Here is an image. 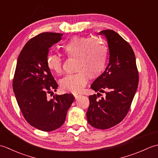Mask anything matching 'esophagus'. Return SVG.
<instances>
[{"mask_svg": "<svg viewBox=\"0 0 158 158\" xmlns=\"http://www.w3.org/2000/svg\"><path fill=\"white\" fill-rule=\"evenodd\" d=\"M73 95H74V96H75V99H76V98H78L79 96H81V94H74Z\"/></svg>", "mask_w": 158, "mask_h": 158, "instance_id": "esophagus-1", "label": "esophagus"}]
</instances>
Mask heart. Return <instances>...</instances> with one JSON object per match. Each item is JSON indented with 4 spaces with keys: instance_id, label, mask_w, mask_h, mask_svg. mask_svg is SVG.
Masks as SVG:
<instances>
[{
    "instance_id": "1",
    "label": "heart",
    "mask_w": 158,
    "mask_h": 158,
    "mask_svg": "<svg viewBox=\"0 0 158 158\" xmlns=\"http://www.w3.org/2000/svg\"><path fill=\"white\" fill-rule=\"evenodd\" d=\"M64 53L68 58H76V70L78 73L67 75L60 81L63 91L77 93L84 88L88 77H99L105 70L107 58V48L100 40L91 37H74L63 46ZM47 64L52 72L62 71V59L52 54L47 59Z\"/></svg>"
}]
</instances>
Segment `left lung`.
<instances>
[{
	"mask_svg": "<svg viewBox=\"0 0 158 158\" xmlns=\"http://www.w3.org/2000/svg\"><path fill=\"white\" fill-rule=\"evenodd\" d=\"M99 35L106 38L109 62L91 88L105 93V96L100 100L97 98L100 93L89 96L86 117L92 126L105 130L120 123L128 113L138 88L139 73L135 53L128 43L112 30H105Z\"/></svg>",
	"mask_w": 158,
	"mask_h": 158,
	"instance_id": "1",
	"label": "left lung"
}]
</instances>
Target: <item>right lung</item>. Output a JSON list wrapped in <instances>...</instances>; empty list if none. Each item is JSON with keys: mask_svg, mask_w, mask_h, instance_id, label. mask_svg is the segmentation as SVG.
Segmentation results:
<instances>
[{"mask_svg": "<svg viewBox=\"0 0 158 158\" xmlns=\"http://www.w3.org/2000/svg\"><path fill=\"white\" fill-rule=\"evenodd\" d=\"M63 34L43 32L26 43L20 52L13 89L20 110L27 122L45 132L59 128L64 123L75 100L71 94L54 95L58 85L47 64L49 49L61 40Z\"/></svg>", "mask_w": 158, "mask_h": 158, "instance_id": "obj_1", "label": "right lung"}]
</instances>
